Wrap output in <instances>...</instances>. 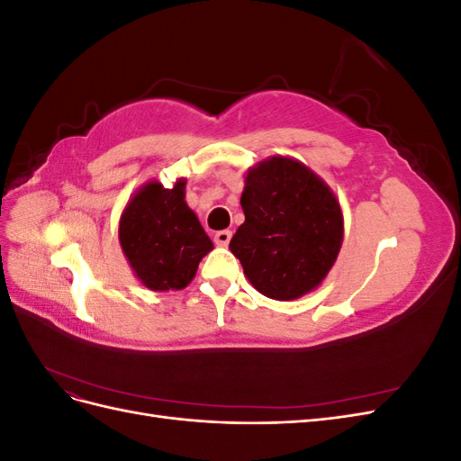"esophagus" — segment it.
I'll use <instances>...</instances> for the list:
<instances>
[{
  "instance_id": "34e87169",
  "label": "esophagus",
  "mask_w": 461,
  "mask_h": 461,
  "mask_svg": "<svg viewBox=\"0 0 461 461\" xmlns=\"http://www.w3.org/2000/svg\"><path fill=\"white\" fill-rule=\"evenodd\" d=\"M230 239H232V232L230 230H219L213 236V240H215L217 246H229Z\"/></svg>"
}]
</instances>
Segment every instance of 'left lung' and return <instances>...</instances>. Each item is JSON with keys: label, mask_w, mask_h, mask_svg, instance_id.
<instances>
[{"label": "left lung", "mask_w": 461, "mask_h": 461, "mask_svg": "<svg viewBox=\"0 0 461 461\" xmlns=\"http://www.w3.org/2000/svg\"><path fill=\"white\" fill-rule=\"evenodd\" d=\"M240 205L246 221L229 248L258 292L288 302L323 283L344 236L340 203L323 178L273 156L248 171Z\"/></svg>", "instance_id": "left-lung-1"}]
</instances>
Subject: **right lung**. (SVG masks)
Wrapping results in <instances>:
<instances>
[{
  "mask_svg": "<svg viewBox=\"0 0 461 461\" xmlns=\"http://www.w3.org/2000/svg\"><path fill=\"white\" fill-rule=\"evenodd\" d=\"M186 180L173 188L149 180L129 200L119 222V242L140 283L156 292L190 285L213 249L196 213L185 202Z\"/></svg>",
  "mask_w": 461,
  "mask_h": 461,
  "instance_id": "right-lung-1",
  "label": "right lung"
}]
</instances>
